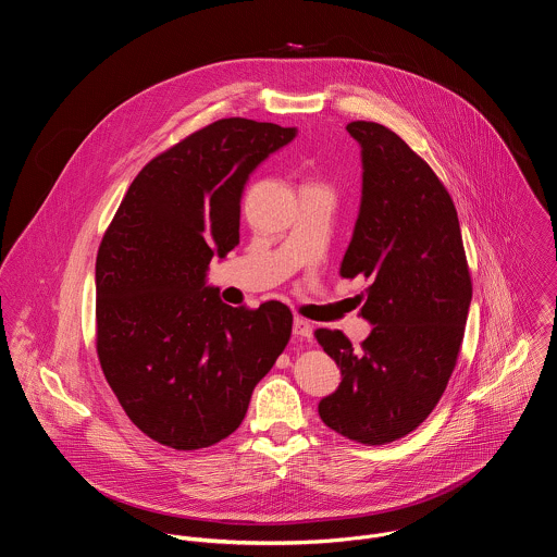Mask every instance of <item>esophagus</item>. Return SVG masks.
Wrapping results in <instances>:
<instances>
[{
	"label": "esophagus",
	"instance_id": "34e87169",
	"mask_svg": "<svg viewBox=\"0 0 557 557\" xmlns=\"http://www.w3.org/2000/svg\"><path fill=\"white\" fill-rule=\"evenodd\" d=\"M293 335L299 337V339H310L312 337V326L306 320H301V317H295V320H293Z\"/></svg>",
	"mask_w": 557,
	"mask_h": 557
}]
</instances>
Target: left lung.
<instances>
[{
  "label": "left lung",
  "mask_w": 557,
  "mask_h": 557,
  "mask_svg": "<svg viewBox=\"0 0 557 557\" xmlns=\"http://www.w3.org/2000/svg\"><path fill=\"white\" fill-rule=\"evenodd\" d=\"M361 147V205L342 277H366L359 314L372 324L359 348L342 331L314 339L342 370L320 401L342 436L383 445L417 430L454 372L471 304V277L456 207L408 143L370 121H352Z\"/></svg>",
  "instance_id": "1"
}]
</instances>
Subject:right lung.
Segmentation results:
<instances>
[{"mask_svg":"<svg viewBox=\"0 0 557 557\" xmlns=\"http://www.w3.org/2000/svg\"><path fill=\"white\" fill-rule=\"evenodd\" d=\"M295 136L251 119L194 132L138 172L103 235L99 361L129 421L156 443L200 449L235 432L290 339L284 304H222L207 271L240 243L249 176Z\"/></svg>","mask_w":557,"mask_h":557,"instance_id":"1","label":"right lung"}]
</instances>
